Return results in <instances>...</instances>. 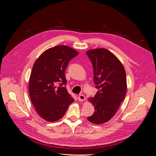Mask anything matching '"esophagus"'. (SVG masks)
<instances>
[{"mask_svg": "<svg viewBox=\"0 0 156 156\" xmlns=\"http://www.w3.org/2000/svg\"><path fill=\"white\" fill-rule=\"evenodd\" d=\"M78 100H79L80 101H84L85 100V97H84V95L80 94V95L78 96Z\"/></svg>", "mask_w": 156, "mask_h": 156, "instance_id": "34e87169", "label": "esophagus"}]
</instances>
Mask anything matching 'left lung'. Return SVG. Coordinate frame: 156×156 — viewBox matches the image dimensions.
Returning a JSON list of instances; mask_svg holds the SVG:
<instances>
[{"label":"left lung","instance_id":"8db88e82","mask_svg":"<svg viewBox=\"0 0 156 156\" xmlns=\"http://www.w3.org/2000/svg\"><path fill=\"white\" fill-rule=\"evenodd\" d=\"M86 54L94 70V82L98 91L88 99L94 107V114L87 119L99 125L109 121L119 109L126 93V77L120 60L104 48L90 49Z\"/></svg>","mask_w":156,"mask_h":156}]
</instances>
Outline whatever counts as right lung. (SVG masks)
Segmentation results:
<instances>
[{
  "label": "right lung",
  "mask_w": 156,
  "mask_h": 156,
  "mask_svg": "<svg viewBox=\"0 0 156 156\" xmlns=\"http://www.w3.org/2000/svg\"><path fill=\"white\" fill-rule=\"evenodd\" d=\"M78 55L72 48L60 45L47 49L36 60L30 75L29 93L36 112L44 120H60L74 101L63 85L66 83V66Z\"/></svg>",
  "instance_id": "right-lung-1"
}]
</instances>
